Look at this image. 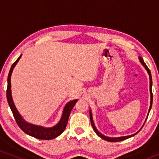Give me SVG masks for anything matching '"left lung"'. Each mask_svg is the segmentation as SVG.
Here are the masks:
<instances>
[{"label": "left lung", "mask_w": 159, "mask_h": 159, "mask_svg": "<svg viewBox=\"0 0 159 159\" xmlns=\"http://www.w3.org/2000/svg\"><path fill=\"white\" fill-rule=\"evenodd\" d=\"M140 59V63L143 64V66L144 67H145V69H147V72H148L149 73V80H150V94H151V102H150V107H149V111H150L151 109V107H152V75H151V72H150V70H149L148 67H147V66L146 65V63H144L143 60L142 59L141 57H139ZM90 122H91V124H92V126H93V129L94 132L97 134L98 136H99L100 138H102V139L105 140H107V141H110V142H118V141H122V140H124L125 139H128V138H131V137L135 135V134L138 133L139 131H138V132L135 133V134H132V135H129V136H125V137H120V138H108V137H106L105 135H103V134H102L101 133H100L99 132H98L97 129H96V127H95V125L93 123V117H92V114H91V111H90Z\"/></svg>", "instance_id": "8db88e82"}]
</instances>
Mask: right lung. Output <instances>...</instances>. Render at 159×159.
Returning <instances> with one entry per match:
<instances>
[{
    "instance_id": "1",
    "label": "right lung",
    "mask_w": 159,
    "mask_h": 159,
    "mask_svg": "<svg viewBox=\"0 0 159 159\" xmlns=\"http://www.w3.org/2000/svg\"><path fill=\"white\" fill-rule=\"evenodd\" d=\"M21 55L18 58L16 61L12 63V66H11L10 72H9L8 78H7V101H8L9 105H10L11 111H12V114H13L14 118H15L16 123H17L18 125L20 127V129L25 132L26 134H29V135L34 137V138H37V139L40 140H52L54 138H57V136H59L60 134H62L64 132L66 127L67 123H68L69 116L70 114L71 111L73 108L74 105H75L77 100H73V101L69 102L66 104L64 107V110H63V115H62V117L60 122L58 123L55 126L52 128H43L41 126H38V125H32V124H29L26 123L22 119V117L21 116V115L19 114L18 111L16 110V107L14 105L13 101H12V95H11V82H10V78H11V74H12L13 68L15 67L16 63H18V61H19L20 57Z\"/></svg>"
}]
</instances>
